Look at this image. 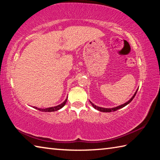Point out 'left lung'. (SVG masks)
<instances>
[{
	"label": "left lung",
	"instance_id": "obj_1",
	"mask_svg": "<svg viewBox=\"0 0 160 160\" xmlns=\"http://www.w3.org/2000/svg\"><path fill=\"white\" fill-rule=\"evenodd\" d=\"M138 90V89H137V90H136V92H135V94H133V96H132V97H131V98L128 100V102H126V103H124V104H123L120 105V106L116 107H113V108H103V107H99L96 106V105H94L92 102H91L90 101V102L91 104L92 105V107L94 108V109H97V110H98V111H99V112H115V111L118 110V109H121V108L126 107L127 104H128L129 103L131 102L132 99H133V98H134L135 96V94H136V93H137Z\"/></svg>",
	"mask_w": 160,
	"mask_h": 160
}]
</instances>
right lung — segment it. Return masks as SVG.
<instances>
[{
	"instance_id": "obj_1",
	"label": "right lung",
	"mask_w": 160,
	"mask_h": 160,
	"mask_svg": "<svg viewBox=\"0 0 160 160\" xmlns=\"http://www.w3.org/2000/svg\"><path fill=\"white\" fill-rule=\"evenodd\" d=\"M67 102V99L65 100V101L61 103V104L58 105V106H56V107H49V108H46V109H40V108H37V107H34V109H36L37 110H39L41 111V112H55V111H58L60 109H61L62 107H64V105L66 104V103Z\"/></svg>"
}]
</instances>
